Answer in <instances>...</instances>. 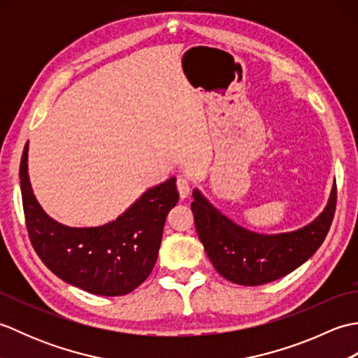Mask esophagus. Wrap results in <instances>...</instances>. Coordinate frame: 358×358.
Masks as SVG:
<instances>
[{
  "label": "esophagus",
  "mask_w": 358,
  "mask_h": 358,
  "mask_svg": "<svg viewBox=\"0 0 358 358\" xmlns=\"http://www.w3.org/2000/svg\"><path fill=\"white\" fill-rule=\"evenodd\" d=\"M177 189L181 199H186L191 192V181H189V177L186 173H181L177 177Z\"/></svg>",
  "instance_id": "1"
}]
</instances>
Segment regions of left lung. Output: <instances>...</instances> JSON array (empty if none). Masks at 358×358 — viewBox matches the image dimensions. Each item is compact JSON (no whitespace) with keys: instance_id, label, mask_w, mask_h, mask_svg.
I'll return each mask as SVG.
<instances>
[{"instance_id":"left-lung-1","label":"left lung","mask_w":358,"mask_h":358,"mask_svg":"<svg viewBox=\"0 0 358 358\" xmlns=\"http://www.w3.org/2000/svg\"><path fill=\"white\" fill-rule=\"evenodd\" d=\"M191 209L204 250L220 275L241 286H258L287 275L315 254L329 232L337 206L334 185L322 215L299 231L262 235L243 229L194 191Z\"/></svg>"}]
</instances>
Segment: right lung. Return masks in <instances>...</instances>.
<instances>
[{
	"label": "right lung",
	"instance_id": "right-lung-1",
	"mask_svg": "<svg viewBox=\"0 0 358 358\" xmlns=\"http://www.w3.org/2000/svg\"><path fill=\"white\" fill-rule=\"evenodd\" d=\"M24 146L20 164L21 196L30 243L41 262L83 291L118 296L149 277L162 245L166 217L178 203L175 177L144 192L115 222L100 227H67L38 204L27 175Z\"/></svg>",
	"mask_w": 358,
	"mask_h": 358
}]
</instances>
